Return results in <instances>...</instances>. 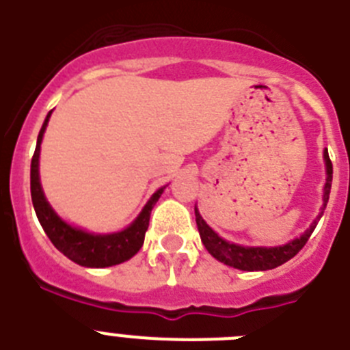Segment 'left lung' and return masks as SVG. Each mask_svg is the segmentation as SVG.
<instances>
[{
	"mask_svg": "<svg viewBox=\"0 0 350 350\" xmlns=\"http://www.w3.org/2000/svg\"><path fill=\"white\" fill-rule=\"evenodd\" d=\"M324 161H326V184H324V194H323V212L317 215L312 226L308 228L305 233L299 238L293 240V242L286 243V245L280 247H242L237 245V243L226 242L219 237L215 231L203 221V217L200 215L198 208H194L196 213V224L198 231H200V237H202V242L205 245V249L208 250L210 254L217 261L224 262L228 267L238 268V270L243 271H265V270H273V268L280 267L286 261L295 258L299 250L305 247V243L308 242L310 234L314 233L315 226L319 222V219L323 217L324 208L327 205V200H329V191H332V180H333V165L332 159L327 156V150H324Z\"/></svg>",
	"mask_w": 350,
	"mask_h": 350,
	"instance_id": "obj_1",
	"label": "left lung"
}]
</instances>
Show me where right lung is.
Wrapping results in <instances>:
<instances>
[{"mask_svg": "<svg viewBox=\"0 0 350 350\" xmlns=\"http://www.w3.org/2000/svg\"><path fill=\"white\" fill-rule=\"evenodd\" d=\"M51 113L52 110L47 113V119H45L42 129H40L35 154H33V159H31V200H33L36 217H38L43 231L51 238V242L54 243L55 249L63 252L68 259L80 265V267L107 268L128 261L144 245L150 212H152L154 205L163 194L165 187L157 189L147 202V205L144 206L140 215L133 221V224L128 226L126 230L119 231V233L94 234L64 222L54 212V208L49 205L47 198L43 194L42 184H40V145H42L43 133H45V128L49 124Z\"/></svg>", "mask_w": 350, "mask_h": 350, "instance_id": "obj_1", "label": "right lung"}]
</instances>
